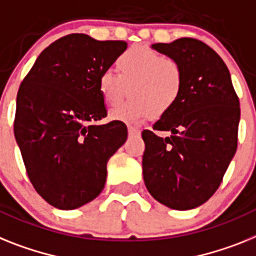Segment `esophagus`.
I'll return each instance as SVG.
<instances>
[{"instance_id": "obj_1", "label": "esophagus", "mask_w": 256, "mask_h": 256, "mask_svg": "<svg viewBox=\"0 0 256 256\" xmlns=\"http://www.w3.org/2000/svg\"><path fill=\"white\" fill-rule=\"evenodd\" d=\"M128 134H130V135H139V134H140V130H139L138 128H134V126H128Z\"/></svg>"}]
</instances>
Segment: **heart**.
<instances>
[{"label":"heart","mask_w":256,"mask_h":256,"mask_svg":"<svg viewBox=\"0 0 256 256\" xmlns=\"http://www.w3.org/2000/svg\"><path fill=\"white\" fill-rule=\"evenodd\" d=\"M118 75L105 70L98 75L102 102L116 106L128 95L132 100L110 112L112 118L139 122L151 114L161 117L177 104L184 87L182 70L174 60L147 46H134L117 60Z\"/></svg>","instance_id":"b5f03b06"}]
</instances>
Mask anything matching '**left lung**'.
I'll return each instance as SVG.
<instances>
[{
  "instance_id": "left-lung-1",
  "label": "left lung",
  "mask_w": 256,
  "mask_h": 256,
  "mask_svg": "<svg viewBox=\"0 0 256 256\" xmlns=\"http://www.w3.org/2000/svg\"><path fill=\"white\" fill-rule=\"evenodd\" d=\"M152 48L180 65L184 87L174 108L142 132L143 178L161 204L191 210L214 194L237 151L240 100L225 62L200 40L181 38ZM156 131L172 134L161 138Z\"/></svg>"
}]
</instances>
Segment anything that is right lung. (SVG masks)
Returning <instances> with one entry per match:
<instances>
[{
  "mask_svg": "<svg viewBox=\"0 0 256 256\" xmlns=\"http://www.w3.org/2000/svg\"><path fill=\"white\" fill-rule=\"evenodd\" d=\"M128 48L72 34L44 49L19 86L14 135L38 194L60 210L94 200L104 188L106 162L128 139L121 121L98 124L106 109L98 75Z\"/></svg>",
  "mask_w": 256,
  "mask_h": 256,
  "instance_id": "right-lung-1",
  "label": "right lung"
}]
</instances>
